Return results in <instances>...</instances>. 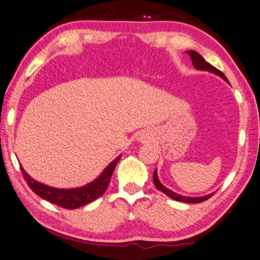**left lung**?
Segmentation results:
<instances>
[{"mask_svg": "<svg viewBox=\"0 0 260 260\" xmlns=\"http://www.w3.org/2000/svg\"><path fill=\"white\" fill-rule=\"evenodd\" d=\"M187 54H189L190 59H191V62H193V66L195 67V69L200 70V71H208V72L214 73V74H216V76L221 77L223 80L229 83V80H227V78L225 77V74H223L221 71H219L218 69H215L214 66H212L211 63H208L207 61H206V60L202 58V56L199 54L198 52L188 51ZM154 184H155L156 188H157L158 190H161L162 193H165L166 195H168V197L172 198L173 200L181 201V202H187V204H200V202H204L206 200H208V199L211 198L213 194H214V193H211V194H208V195H205V197H199V198H189V197H183V195L177 194V193H175V191L168 189V188L165 187L161 182H159L158 176H157V170H155V172H154Z\"/></svg>", "mask_w": 260, "mask_h": 260, "instance_id": "1", "label": "left lung"}]
</instances>
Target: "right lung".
I'll list each match as a JSON object with an SVG mask.
<instances>
[{
  "mask_svg": "<svg viewBox=\"0 0 260 260\" xmlns=\"http://www.w3.org/2000/svg\"><path fill=\"white\" fill-rule=\"evenodd\" d=\"M120 159L118 156L115 161H112L106 167L101 175H99L94 181L91 183L86 184L84 187L72 188V189H58V188L46 186L44 183L38 182L33 177H30L24 172V169L21 167V172L26 180V182L31 190L39 197L44 199L46 201H49L53 205L59 206V207L66 209H76L81 206L87 205L95 199L102 197L108 189L113 170H115L117 163Z\"/></svg>",
  "mask_w": 260,
  "mask_h": 260,
  "instance_id": "right-lung-1",
  "label": "right lung"
}]
</instances>
